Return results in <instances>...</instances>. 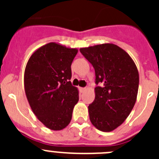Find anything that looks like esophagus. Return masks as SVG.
<instances>
[{"instance_id": "obj_1", "label": "esophagus", "mask_w": 159, "mask_h": 159, "mask_svg": "<svg viewBox=\"0 0 159 159\" xmlns=\"http://www.w3.org/2000/svg\"><path fill=\"white\" fill-rule=\"evenodd\" d=\"M85 89H86V88H80V91H81V92H83V91H85Z\"/></svg>"}]
</instances>
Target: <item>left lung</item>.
<instances>
[{
	"instance_id": "obj_1",
	"label": "left lung",
	"mask_w": 159,
	"mask_h": 159,
	"mask_svg": "<svg viewBox=\"0 0 159 159\" xmlns=\"http://www.w3.org/2000/svg\"><path fill=\"white\" fill-rule=\"evenodd\" d=\"M95 71V98L89 106L90 120L102 131H113L131 113L137 98L139 75L127 52L113 44L80 49Z\"/></svg>"
}]
</instances>
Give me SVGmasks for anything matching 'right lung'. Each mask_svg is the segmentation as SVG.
<instances>
[{"label": "right lung", "mask_w": 159, "mask_h": 159, "mask_svg": "<svg viewBox=\"0 0 159 159\" xmlns=\"http://www.w3.org/2000/svg\"><path fill=\"white\" fill-rule=\"evenodd\" d=\"M77 53V49L51 42L37 50L26 65L27 98L39 121L51 130H61L69 124L79 99L70 81Z\"/></svg>", "instance_id": "1"}]
</instances>
